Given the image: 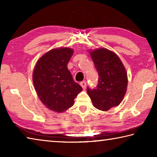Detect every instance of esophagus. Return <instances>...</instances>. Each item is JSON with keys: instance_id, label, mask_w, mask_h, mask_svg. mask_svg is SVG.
<instances>
[{"instance_id": "1", "label": "esophagus", "mask_w": 157, "mask_h": 157, "mask_svg": "<svg viewBox=\"0 0 157 157\" xmlns=\"http://www.w3.org/2000/svg\"><path fill=\"white\" fill-rule=\"evenodd\" d=\"M80 85H81V86L82 87V89H86V81H83V82H80Z\"/></svg>"}]
</instances>
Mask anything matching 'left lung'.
Listing matches in <instances>:
<instances>
[{
  "instance_id": "1",
  "label": "left lung",
  "mask_w": 157,
  "mask_h": 157,
  "mask_svg": "<svg viewBox=\"0 0 157 157\" xmlns=\"http://www.w3.org/2000/svg\"><path fill=\"white\" fill-rule=\"evenodd\" d=\"M89 52L99 75L96 89L87 87L93 105L107 111L117 107L126 94L127 73L123 62L115 52L105 48L89 50Z\"/></svg>"
}]
</instances>
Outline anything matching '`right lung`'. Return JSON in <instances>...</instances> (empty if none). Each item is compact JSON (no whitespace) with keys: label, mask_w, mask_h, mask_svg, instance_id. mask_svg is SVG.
Instances as JSON below:
<instances>
[{"label":"right lung","mask_w":157,"mask_h":157,"mask_svg":"<svg viewBox=\"0 0 157 157\" xmlns=\"http://www.w3.org/2000/svg\"><path fill=\"white\" fill-rule=\"evenodd\" d=\"M73 52L67 47L50 50L37 60L33 71V81L39 100L57 113L72 107L74 99L82 91L67 67Z\"/></svg>","instance_id":"right-lung-1"}]
</instances>
